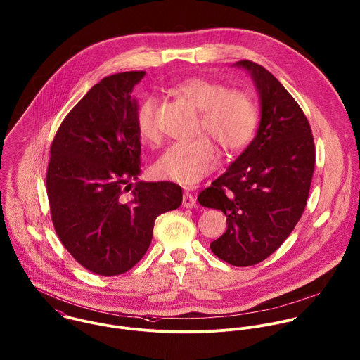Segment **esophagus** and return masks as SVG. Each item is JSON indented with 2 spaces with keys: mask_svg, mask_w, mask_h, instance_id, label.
Here are the masks:
<instances>
[{
  "mask_svg": "<svg viewBox=\"0 0 360 360\" xmlns=\"http://www.w3.org/2000/svg\"><path fill=\"white\" fill-rule=\"evenodd\" d=\"M182 206H184L185 209H193V207L196 206V199H195V196H193L192 193H189V192H185V193H184V199H182Z\"/></svg>",
  "mask_w": 360,
  "mask_h": 360,
  "instance_id": "esophagus-1",
  "label": "esophagus"
}]
</instances>
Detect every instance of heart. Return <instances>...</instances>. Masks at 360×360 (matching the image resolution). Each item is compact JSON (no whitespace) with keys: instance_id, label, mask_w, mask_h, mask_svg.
<instances>
[{"instance_id":"heart-1","label":"heart","mask_w":360,"mask_h":360,"mask_svg":"<svg viewBox=\"0 0 360 360\" xmlns=\"http://www.w3.org/2000/svg\"><path fill=\"white\" fill-rule=\"evenodd\" d=\"M175 91L200 111L199 132L207 134L225 153H236L250 142L257 112L252 100L218 82L202 76L188 77ZM157 100L147 96L136 111V127L146 142H157ZM219 162L216 146L207 136L169 144L154 164V174L165 181L195 185L214 171Z\"/></svg>"}]
</instances>
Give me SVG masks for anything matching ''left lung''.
<instances>
[{"mask_svg":"<svg viewBox=\"0 0 360 360\" xmlns=\"http://www.w3.org/2000/svg\"><path fill=\"white\" fill-rule=\"evenodd\" d=\"M233 67L250 75L259 94L257 132L198 202L226 216L228 228L210 243L212 252L246 267L273 255L300 219L316 151L307 118L278 79L252 61Z\"/></svg>","mask_w":360,"mask_h":360,"instance_id":"1","label":"left lung"}]
</instances>
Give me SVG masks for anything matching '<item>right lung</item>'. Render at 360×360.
Returning a JSON list of instances; mask_svg holds the SVG:
<instances>
[{"mask_svg": "<svg viewBox=\"0 0 360 360\" xmlns=\"http://www.w3.org/2000/svg\"><path fill=\"white\" fill-rule=\"evenodd\" d=\"M144 75L117 73L94 84L65 117L50 150L54 228L73 259L98 276L131 270L150 246L155 218L182 203L179 185L138 181L142 147L132 91Z\"/></svg>", "mask_w": 360, "mask_h": 360, "instance_id": "obj_1", "label": "right lung"}]
</instances>
